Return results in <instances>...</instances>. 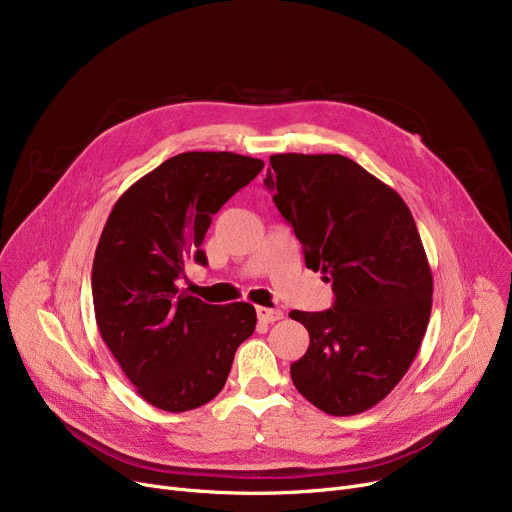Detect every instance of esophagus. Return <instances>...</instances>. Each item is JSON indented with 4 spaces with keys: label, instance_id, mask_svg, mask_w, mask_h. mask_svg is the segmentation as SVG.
I'll use <instances>...</instances> for the list:
<instances>
[{
    "label": "esophagus",
    "instance_id": "1",
    "mask_svg": "<svg viewBox=\"0 0 512 512\" xmlns=\"http://www.w3.org/2000/svg\"><path fill=\"white\" fill-rule=\"evenodd\" d=\"M257 317L259 321H265V324H274V321L282 319L284 313L280 309H270V307H257Z\"/></svg>",
    "mask_w": 512,
    "mask_h": 512
}]
</instances>
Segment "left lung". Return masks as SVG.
<instances>
[{
    "instance_id": "1",
    "label": "left lung",
    "mask_w": 512,
    "mask_h": 512,
    "mask_svg": "<svg viewBox=\"0 0 512 512\" xmlns=\"http://www.w3.org/2000/svg\"><path fill=\"white\" fill-rule=\"evenodd\" d=\"M265 186L303 245L305 265L332 282L328 311H290L309 332L290 365L297 390L328 415H357L411 367L432 313V270L400 195L344 155L278 153Z\"/></svg>"
}]
</instances>
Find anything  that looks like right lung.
Instances as JSON below:
<instances>
[{"instance_id": "right-lung-1", "label": "right lung", "mask_w": 512, "mask_h": 512, "mask_svg": "<svg viewBox=\"0 0 512 512\" xmlns=\"http://www.w3.org/2000/svg\"><path fill=\"white\" fill-rule=\"evenodd\" d=\"M263 170L230 151L166 159L116 201L93 259V307L103 342L149 405L182 413L224 388L236 348L257 324L249 303L207 305L176 280L207 265L211 215Z\"/></svg>"}]
</instances>
